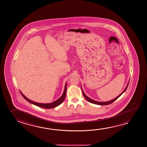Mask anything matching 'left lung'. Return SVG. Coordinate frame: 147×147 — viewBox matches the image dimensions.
<instances>
[{
  "label": "left lung",
  "instance_id": "1",
  "mask_svg": "<svg viewBox=\"0 0 147 147\" xmlns=\"http://www.w3.org/2000/svg\"><path fill=\"white\" fill-rule=\"evenodd\" d=\"M129 82H128V84H127V87H125V89L123 90V91L120 94V95H119L118 96L116 97V98H115L114 99H113L112 100H110V101H105V102H100V101H96V100H94L93 99H92L90 98H89V97L87 96V95H86V94H84V92L83 91V90H82V93H83V95H84V98L87 99L88 101L90 102H91V103H92V104H95V105H101V106H102V105H110V104H112V102H113L114 101H115L117 99L119 98V97L122 95V94L125 91V90H127V86H128V84H129Z\"/></svg>",
  "mask_w": 147,
  "mask_h": 147
}]
</instances>
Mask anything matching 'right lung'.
I'll use <instances>...</instances> for the list:
<instances>
[{
	"mask_svg": "<svg viewBox=\"0 0 147 147\" xmlns=\"http://www.w3.org/2000/svg\"><path fill=\"white\" fill-rule=\"evenodd\" d=\"M20 92V93L22 95V96L26 100L29 102L30 103H31L33 105H34L36 106H38L39 107H41L45 109H51L53 108H55L56 107L60 105V104L63 102L64 99L65 98V95H66V92H67V83H65V90L63 93V95H61V96L59 98H58L57 100H56V101H54L53 102L51 103H49V104H41V103H38V102H36L34 101H32L31 100H30L29 99L27 98L26 97L24 96V94H22V92Z\"/></svg>",
	"mask_w": 147,
	"mask_h": 147,
	"instance_id": "obj_1",
	"label": "right lung"
}]
</instances>
